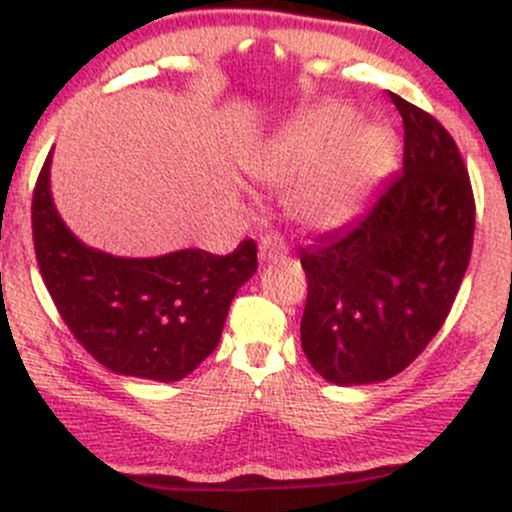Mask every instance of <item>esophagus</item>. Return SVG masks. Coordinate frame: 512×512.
<instances>
[{
    "label": "esophagus",
    "instance_id": "34e87169",
    "mask_svg": "<svg viewBox=\"0 0 512 512\" xmlns=\"http://www.w3.org/2000/svg\"><path fill=\"white\" fill-rule=\"evenodd\" d=\"M288 255V243L283 240V236L279 233H267L260 240V260L262 262H274V260H281V257Z\"/></svg>",
    "mask_w": 512,
    "mask_h": 512
}]
</instances>
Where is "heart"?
I'll list each match as a JSON object with an SVG mask.
<instances>
[{
	"label": "heart",
	"mask_w": 512,
	"mask_h": 512,
	"mask_svg": "<svg viewBox=\"0 0 512 512\" xmlns=\"http://www.w3.org/2000/svg\"><path fill=\"white\" fill-rule=\"evenodd\" d=\"M355 114L338 104L312 109L257 155L252 171L267 186H291L293 212L315 226H334L353 214L393 155L381 126H353Z\"/></svg>",
	"instance_id": "obj_1"
}]
</instances>
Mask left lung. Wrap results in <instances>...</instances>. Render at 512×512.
<instances>
[{"label": "left lung", "instance_id": "left-lung-1", "mask_svg": "<svg viewBox=\"0 0 512 512\" xmlns=\"http://www.w3.org/2000/svg\"><path fill=\"white\" fill-rule=\"evenodd\" d=\"M403 116V171L355 224L300 250V341L326 381L374 384L429 346L451 312L474 238V195L451 133L389 92Z\"/></svg>", "mask_w": 512, "mask_h": 512}]
</instances>
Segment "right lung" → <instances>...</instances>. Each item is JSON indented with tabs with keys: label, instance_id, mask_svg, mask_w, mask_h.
Wrapping results in <instances>:
<instances>
[{
	"label": "right lung",
	"instance_id": "1",
	"mask_svg": "<svg viewBox=\"0 0 512 512\" xmlns=\"http://www.w3.org/2000/svg\"><path fill=\"white\" fill-rule=\"evenodd\" d=\"M49 152L33 190L38 267L73 338L116 374L178 381L212 355L233 295L257 272V245L231 255L178 250L126 260L83 245L49 195Z\"/></svg>",
	"mask_w": 512,
	"mask_h": 512
}]
</instances>
